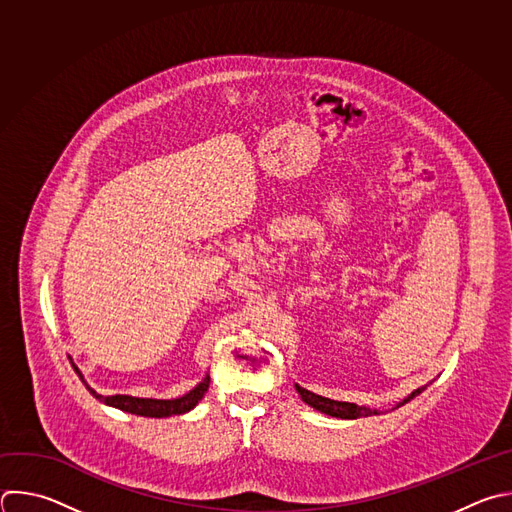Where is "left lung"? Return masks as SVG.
Wrapping results in <instances>:
<instances>
[{
    "label": "left lung",
    "instance_id": "obj_1",
    "mask_svg": "<svg viewBox=\"0 0 512 512\" xmlns=\"http://www.w3.org/2000/svg\"><path fill=\"white\" fill-rule=\"evenodd\" d=\"M295 390L297 394L301 396V400L305 404H309L311 408H315L317 412L321 414H327V416H333V418H342V420H356V418H366V416H376V414H382L380 410H372V408H366V406H358V404H352V402H337V400H329V398H323V396H317L301 386L295 384ZM426 390V386L414 390L408 398H404L402 402H398L392 410L408 404L410 400H414L418 394H422Z\"/></svg>",
    "mask_w": 512,
    "mask_h": 512
}]
</instances>
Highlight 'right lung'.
Segmentation results:
<instances>
[{
    "label": "right lung",
    "instance_id": "1",
    "mask_svg": "<svg viewBox=\"0 0 512 512\" xmlns=\"http://www.w3.org/2000/svg\"><path fill=\"white\" fill-rule=\"evenodd\" d=\"M72 368L74 372L78 374V378L84 382V386L88 388V392L102 404L106 406H112V408H118L122 412H128V414H136V416H146V418H168V416H175V414H185L189 410H193L205 396V392L209 390V382L211 378L205 376V380L201 384H197L191 392H187L185 396L181 398H175V400H154V398H134V396H122V394H116V396H102L98 394L96 390H92L82 372L78 370V366L72 362Z\"/></svg>",
    "mask_w": 512,
    "mask_h": 512
}]
</instances>
